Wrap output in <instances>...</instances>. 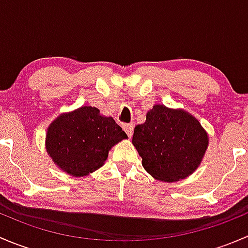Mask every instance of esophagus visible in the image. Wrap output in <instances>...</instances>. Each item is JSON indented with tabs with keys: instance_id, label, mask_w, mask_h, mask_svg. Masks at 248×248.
Listing matches in <instances>:
<instances>
[{
	"instance_id": "34e87169",
	"label": "esophagus",
	"mask_w": 248,
	"mask_h": 248,
	"mask_svg": "<svg viewBox=\"0 0 248 248\" xmlns=\"http://www.w3.org/2000/svg\"><path fill=\"white\" fill-rule=\"evenodd\" d=\"M124 132L127 133V136L131 138L132 136H133V129H134V124H124Z\"/></svg>"
}]
</instances>
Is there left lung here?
<instances>
[{"label":"left lung","instance_id":"obj_1","mask_svg":"<svg viewBox=\"0 0 248 248\" xmlns=\"http://www.w3.org/2000/svg\"><path fill=\"white\" fill-rule=\"evenodd\" d=\"M132 144L144 169L154 179L176 182L193 174L209 146V134L184 109L155 104L146 121L134 128Z\"/></svg>","mask_w":248,"mask_h":248}]
</instances>
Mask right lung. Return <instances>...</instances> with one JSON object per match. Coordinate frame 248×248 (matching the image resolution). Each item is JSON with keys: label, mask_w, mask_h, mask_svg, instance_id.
Wrapping results in <instances>:
<instances>
[{"label": "right lung", "mask_w": 248, "mask_h": 248, "mask_svg": "<svg viewBox=\"0 0 248 248\" xmlns=\"http://www.w3.org/2000/svg\"><path fill=\"white\" fill-rule=\"evenodd\" d=\"M127 138L111 116L84 106L62 112L49 124L46 149L60 170L84 177L103 167L111 147Z\"/></svg>", "instance_id": "add662e5"}]
</instances>
